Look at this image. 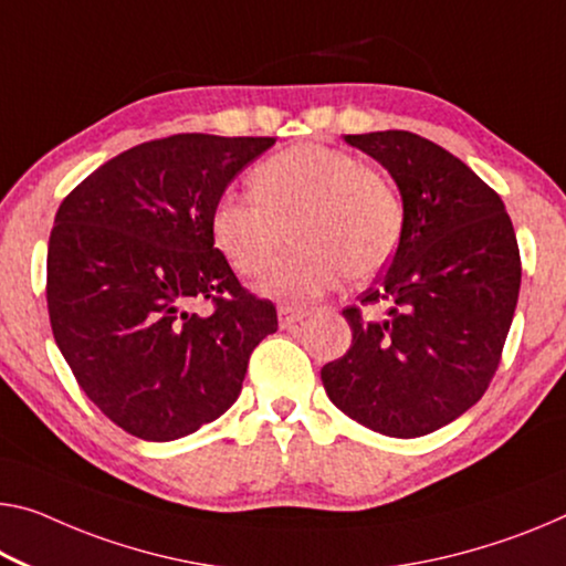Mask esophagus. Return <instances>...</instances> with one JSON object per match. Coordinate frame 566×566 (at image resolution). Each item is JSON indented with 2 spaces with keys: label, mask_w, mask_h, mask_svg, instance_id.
Returning <instances> with one entry per match:
<instances>
[{
  "label": "esophagus",
  "mask_w": 566,
  "mask_h": 566,
  "mask_svg": "<svg viewBox=\"0 0 566 566\" xmlns=\"http://www.w3.org/2000/svg\"><path fill=\"white\" fill-rule=\"evenodd\" d=\"M308 316V311L306 308H301V306H289V303H285V306H281L277 308V321H281V326L283 328H291V326H295V324H301L303 318Z\"/></svg>",
  "instance_id": "34e87169"
}]
</instances>
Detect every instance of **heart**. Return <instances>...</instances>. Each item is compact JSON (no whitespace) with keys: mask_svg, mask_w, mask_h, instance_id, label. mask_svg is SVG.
I'll use <instances>...</instances> for the list:
<instances>
[{"mask_svg":"<svg viewBox=\"0 0 566 566\" xmlns=\"http://www.w3.org/2000/svg\"><path fill=\"white\" fill-rule=\"evenodd\" d=\"M250 185L253 192L217 197L212 238L234 271L260 277L298 230L301 248L263 283L273 298L301 303L346 275L371 277L402 240L405 202L397 187L349 151L295 144L260 161Z\"/></svg>","mask_w":566,"mask_h":566,"instance_id":"heart-1","label":"heart"}]
</instances>
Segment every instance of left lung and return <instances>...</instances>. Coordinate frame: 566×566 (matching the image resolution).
Instances as JSON below:
<instances>
[{
  "label": "left lung",
  "mask_w": 566,
  "mask_h": 566,
  "mask_svg": "<svg viewBox=\"0 0 566 566\" xmlns=\"http://www.w3.org/2000/svg\"><path fill=\"white\" fill-rule=\"evenodd\" d=\"M346 144L392 174L405 232L359 306L344 308L352 346L321 381L364 428L420 438L471 410L499 369L521 285L516 232L501 197L428 138L374 132Z\"/></svg>",
  "instance_id": "obj_1"
}]
</instances>
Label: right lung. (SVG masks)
I'll return each instance as SVG.
<instances>
[{
  "label": "right lung",
  "mask_w": 566,
  "mask_h": 566,
  "mask_svg": "<svg viewBox=\"0 0 566 566\" xmlns=\"http://www.w3.org/2000/svg\"><path fill=\"white\" fill-rule=\"evenodd\" d=\"M273 144L154 138L60 205L48 245L52 336L91 402L134 438L177 440L228 412L250 354L277 328L275 306L242 289L210 224L217 197Z\"/></svg>",
  "instance_id": "add662e5"
}]
</instances>
